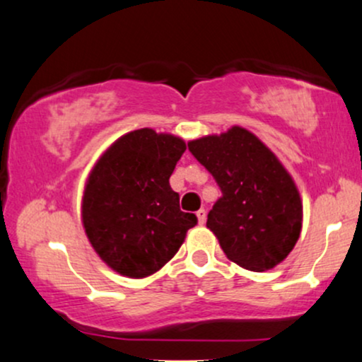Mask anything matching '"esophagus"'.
<instances>
[{"mask_svg":"<svg viewBox=\"0 0 362 362\" xmlns=\"http://www.w3.org/2000/svg\"><path fill=\"white\" fill-rule=\"evenodd\" d=\"M206 217H207V212L204 211V209H200V211H197V221L200 226L206 224Z\"/></svg>","mask_w":362,"mask_h":362,"instance_id":"34e87169","label":"esophagus"}]
</instances>
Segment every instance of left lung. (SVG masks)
<instances>
[{"mask_svg": "<svg viewBox=\"0 0 362 362\" xmlns=\"http://www.w3.org/2000/svg\"><path fill=\"white\" fill-rule=\"evenodd\" d=\"M189 150L223 190L207 228L228 259L251 272L280 264L300 238L303 206L276 155L241 126L192 139Z\"/></svg>", "mask_w": 362, "mask_h": 362, "instance_id": "1", "label": "left lung"}]
</instances>
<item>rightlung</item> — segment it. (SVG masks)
<instances>
[{"label":"right lung","mask_w":362,"mask_h":362,"mask_svg":"<svg viewBox=\"0 0 362 362\" xmlns=\"http://www.w3.org/2000/svg\"><path fill=\"white\" fill-rule=\"evenodd\" d=\"M185 141L151 128L117 138L94 163L82 195V226L111 269L146 278L180 250L197 217L182 212L168 178Z\"/></svg>","instance_id":"right-lung-1"}]
</instances>
